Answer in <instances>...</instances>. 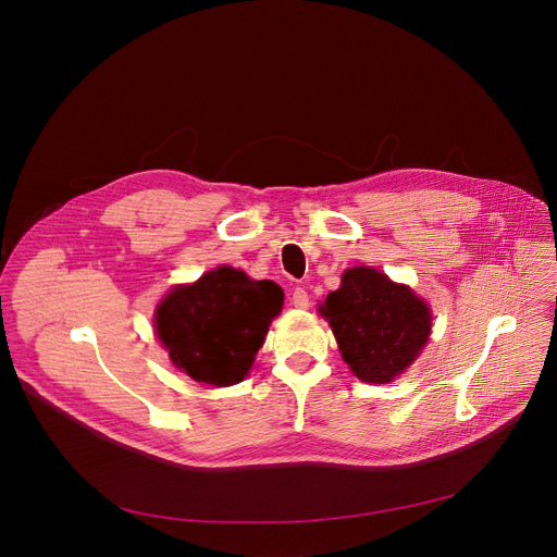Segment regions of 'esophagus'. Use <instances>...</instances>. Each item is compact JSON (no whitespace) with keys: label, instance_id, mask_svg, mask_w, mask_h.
Wrapping results in <instances>:
<instances>
[{"label":"esophagus","instance_id":"obj_1","mask_svg":"<svg viewBox=\"0 0 557 557\" xmlns=\"http://www.w3.org/2000/svg\"><path fill=\"white\" fill-rule=\"evenodd\" d=\"M290 305H293L295 309H309V293L298 286V288H295V290L290 293Z\"/></svg>","mask_w":557,"mask_h":557}]
</instances>
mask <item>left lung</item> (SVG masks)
I'll return each mask as SVG.
<instances>
[{
    "label": "left lung",
    "mask_w": 557,
    "mask_h": 557,
    "mask_svg": "<svg viewBox=\"0 0 557 557\" xmlns=\"http://www.w3.org/2000/svg\"><path fill=\"white\" fill-rule=\"evenodd\" d=\"M320 313L331 324L343 360L362 383H392L419 358L432 331L425 300L369 267L347 269Z\"/></svg>",
    "instance_id": "8db88e82"
}]
</instances>
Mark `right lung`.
I'll list each match as a JSON object with an SVG mask.
<instances>
[{
	"label": "right lung",
	"mask_w": 557,
	"mask_h": 557,
	"mask_svg": "<svg viewBox=\"0 0 557 557\" xmlns=\"http://www.w3.org/2000/svg\"><path fill=\"white\" fill-rule=\"evenodd\" d=\"M282 305L275 282L219 267L195 284L174 286L157 307L154 329L183 374L226 387L244 381Z\"/></svg>",
	"instance_id": "obj_1"
}]
</instances>
